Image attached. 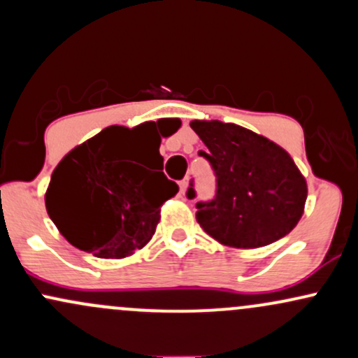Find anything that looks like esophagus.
<instances>
[{
  "label": "esophagus",
  "instance_id": "1",
  "mask_svg": "<svg viewBox=\"0 0 358 358\" xmlns=\"http://www.w3.org/2000/svg\"><path fill=\"white\" fill-rule=\"evenodd\" d=\"M187 188H188V176H187V178H183L182 182H180V192H182L183 195H185V192H187Z\"/></svg>",
  "mask_w": 358,
  "mask_h": 358
}]
</instances>
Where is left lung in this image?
I'll return each mask as SVG.
<instances>
[{"label":"left lung","mask_w":358,"mask_h":358,"mask_svg":"<svg viewBox=\"0 0 358 358\" xmlns=\"http://www.w3.org/2000/svg\"><path fill=\"white\" fill-rule=\"evenodd\" d=\"M217 176L212 202L196 203V222L220 244L256 249L273 244L296 227L305 212V176L287 151L245 127L222 121H195ZM188 199L195 196L190 187Z\"/></svg>","instance_id":"obj_1"}]
</instances>
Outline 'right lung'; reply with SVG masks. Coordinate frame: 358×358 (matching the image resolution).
Returning <instances> with one entry per match:
<instances>
[{
    "label": "right lung",
    "instance_id": "add662e5",
    "mask_svg": "<svg viewBox=\"0 0 358 358\" xmlns=\"http://www.w3.org/2000/svg\"><path fill=\"white\" fill-rule=\"evenodd\" d=\"M151 126L106 127L69 151L53 170L45 207L73 248L102 259H122L151 241L159 208L178 192L162 166L151 171L139 165L145 153H155L163 163L162 138Z\"/></svg>",
    "mask_w": 358,
    "mask_h": 358
}]
</instances>
